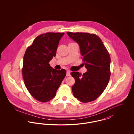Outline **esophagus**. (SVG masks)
I'll return each mask as SVG.
<instances>
[{
	"instance_id": "1",
	"label": "esophagus",
	"mask_w": 134,
	"mask_h": 134,
	"mask_svg": "<svg viewBox=\"0 0 134 134\" xmlns=\"http://www.w3.org/2000/svg\"><path fill=\"white\" fill-rule=\"evenodd\" d=\"M70 75H71V74H70V71H67V73H66V76H70Z\"/></svg>"
}]
</instances>
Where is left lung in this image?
<instances>
[{"mask_svg": "<svg viewBox=\"0 0 134 134\" xmlns=\"http://www.w3.org/2000/svg\"><path fill=\"white\" fill-rule=\"evenodd\" d=\"M70 38L79 46L83 64L87 72L71 73L75 82L72 87L73 96L81 102L96 100L108 84L110 75V57L102 40L95 34L87 32H67Z\"/></svg>", "mask_w": 134, "mask_h": 134, "instance_id": "obj_1", "label": "left lung"}]
</instances>
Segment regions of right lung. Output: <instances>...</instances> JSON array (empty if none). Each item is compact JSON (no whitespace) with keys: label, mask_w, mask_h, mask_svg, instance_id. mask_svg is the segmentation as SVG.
Returning <instances> with one entry per match:
<instances>
[{"label":"right lung","mask_w":134,"mask_h":134,"mask_svg":"<svg viewBox=\"0 0 134 134\" xmlns=\"http://www.w3.org/2000/svg\"><path fill=\"white\" fill-rule=\"evenodd\" d=\"M64 33L46 32L39 35L26 50L22 73L26 88L36 100L46 102L53 99L66 74L49 62L56 56L60 39Z\"/></svg>","instance_id":"1"}]
</instances>
